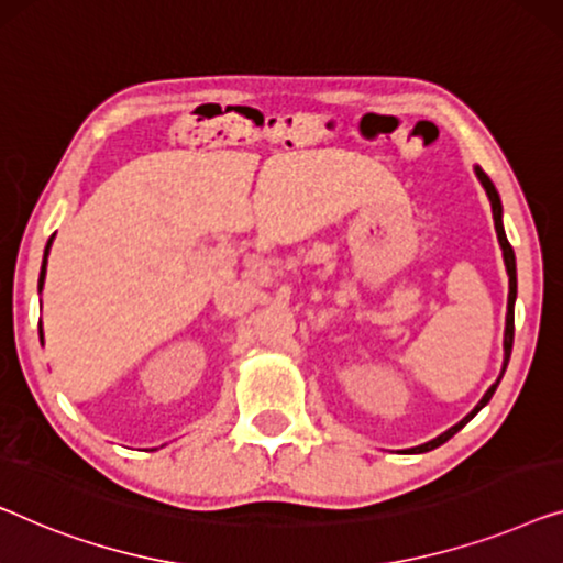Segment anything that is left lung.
I'll use <instances>...</instances> for the list:
<instances>
[{
  "instance_id": "obj_1",
  "label": "left lung",
  "mask_w": 563,
  "mask_h": 563,
  "mask_svg": "<svg viewBox=\"0 0 563 563\" xmlns=\"http://www.w3.org/2000/svg\"><path fill=\"white\" fill-rule=\"evenodd\" d=\"M475 175H477V180L483 183V187H485V192H487V198H490V208H493V221H495V233H498V241H500V249H503V262H505V272H508V314H505V340H503V350H505V355H503V373H505V368H508V361H510V350H512V330H516V295H518V279H516V254H512V246L508 243V239H505V228H503V206H500V195H498V190H495V185H493V180L490 177H487L483 169L479 167H475ZM503 373H500V378H503ZM500 378L493 383L490 388H487V394L479 398V404L475 406V409H472L467 417H464L460 423H454L452 429H446L444 434H439L437 439H431V442H427V444H421V446H417V452H429V450H434V446H439V444H444L446 439L450 437H454L457 434V431L464 427V423H467L472 417H475V413L483 409V406L490 401L493 398V394H495V388H498V383H500Z\"/></svg>"
}]
</instances>
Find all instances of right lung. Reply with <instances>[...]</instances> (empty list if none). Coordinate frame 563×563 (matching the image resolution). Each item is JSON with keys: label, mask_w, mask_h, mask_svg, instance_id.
Returning <instances> with one entry per match:
<instances>
[{"label": "right lung", "mask_w": 563, "mask_h": 563, "mask_svg": "<svg viewBox=\"0 0 563 563\" xmlns=\"http://www.w3.org/2000/svg\"><path fill=\"white\" fill-rule=\"evenodd\" d=\"M53 239H55V235H51V241H47V246H45V256H43V268H40V282H37V287H40V289H43V284H45V268H47V254H51ZM40 342H43V328H40Z\"/></svg>", "instance_id": "add662e5"}]
</instances>
